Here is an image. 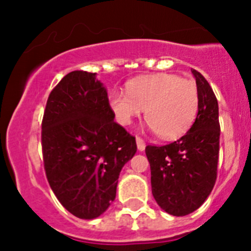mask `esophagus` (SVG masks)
I'll list each match as a JSON object with an SVG mask.
<instances>
[{"instance_id":"obj_1","label":"esophagus","mask_w":251,"mask_h":251,"mask_svg":"<svg viewBox=\"0 0 251 251\" xmlns=\"http://www.w3.org/2000/svg\"><path fill=\"white\" fill-rule=\"evenodd\" d=\"M136 142H137V148H138V151H141V152H142V151H145V148H146L145 141H143L141 137H137Z\"/></svg>"}]
</instances>
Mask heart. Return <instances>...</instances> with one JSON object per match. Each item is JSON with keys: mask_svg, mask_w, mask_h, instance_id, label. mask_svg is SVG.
<instances>
[{"mask_svg": "<svg viewBox=\"0 0 251 251\" xmlns=\"http://www.w3.org/2000/svg\"><path fill=\"white\" fill-rule=\"evenodd\" d=\"M200 94L192 79L159 73L133 79L127 93L112 90L109 106L123 126H129L145 109V118L156 134L174 139L187 132L196 119Z\"/></svg>", "mask_w": 251, "mask_h": 251, "instance_id": "heart-1", "label": "heart"}]
</instances>
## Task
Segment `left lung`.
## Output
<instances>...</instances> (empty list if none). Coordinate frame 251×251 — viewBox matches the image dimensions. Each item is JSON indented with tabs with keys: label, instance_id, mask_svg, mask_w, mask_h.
Wrapping results in <instances>:
<instances>
[{
	"label": "left lung",
	"instance_id": "obj_1",
	"mask_svg": "<svg viewBox=\"0 0 251 251\" xmlns=\"http://www.w3.org/2000/svg\"><path fill=\"white\" fill-rule=\"evenodd\" d=\"M191 72L200 94L195 123L174 143L146 147L153 197L162 210L174 216H185L200 207L217 176L219 104L205 77L195 69Z\"/></svg>",
	"mask_w": 251,
	"mask_h": 251
}]
</instances>
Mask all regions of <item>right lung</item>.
I'll list each match as a JSON object with an SVG mask.
<instances>
[{
  "mask_svg": "<svg viewBox=\"0 0 251 251\" xmlns=\"http://www.w3.org/2000/svg\"><path fill=\"white\" fill-rule=\"evenodd\" d=\"M114 117L95 73H69L49 95L41 126L44 167L57 200L79 219L105 212L122 168L137 152L136 138Z\"/></svg>",
  "mask_w": 251,
  "mask_h": 251,
  "instance_id": "add662e5",
  "label": "right lung"
}]
</instances>
